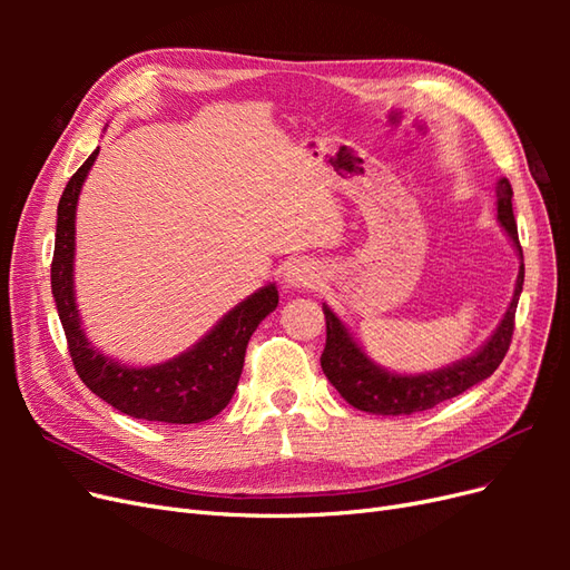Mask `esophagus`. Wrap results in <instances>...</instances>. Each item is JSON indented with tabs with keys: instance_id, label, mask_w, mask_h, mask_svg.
Here are the masks:
<instances>
[{
	"instance_id": "obj_1",
	"label": "esophagus",
	"mask_w": 570,
	"mask_h": 570,
	"mask_svg": "<svg viewBox=\"0 0 570 570\" xmlns=\"http://www.w3.org/2000/svg\"><path fill=\"white\" fill-rule=\"evenodd\" d=\"M321 281V271L314 262L308 258H295L289 262L285 268V285L295 287V289H304V287H314Z\"/></svg>"
}]
</instances>
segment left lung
<instances>
[{
	"label": "left lung",
	"instance_id": "8db88e82",
	"mask_svg": "<svg viewBox=\"0 0 570 570\" xmlns=\"http://www.w3.org/2000/svg\"><path fill=\"white\" fill-rule=\"evenodd\" d=\"M494 189L497 218L502 223V228L509 235L515 252L523 258L519 228H515V218L511 209V183L507 178H499ZM523 275L525 268L521 264L513 297L502 323L497 325L492 337L482 344L473 356L461 358L452 366L416 375L392 373L383 366L373 364L366 352L354 342L344 323L331 312V306L323 304L325 350L321 354V368L327 381L333 383V387L344 396V402H350L358 411L377 413V416H402V413L409 416V413L433 409L440 402L452 400V396L482 383L499 368V364H502L513 335V318L523 289Z\"/></svg>",
	"mask_w": 570,
	"mask_h": 570
}]
</instances>
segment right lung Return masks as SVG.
<instances>
[{
	"label": "right lung",
	"instance_id": "obj_1",
	"mask_svg": "<svg viewBox=\"0 0 570 570\" xmlns=\"http://www.w3.org/2000/svg\"><path fill=\"white\" fill-rule=\"evenodd\" d=\"M95 149L68 180L57 209V239L51 258V295L63 325L68 352L80 381L99 400L132 419L161 423H202L228 406L245 366L252 333L278 306L273 283L256 289L223 316L197 344L157 366H124L101 354L80 327L73 289L76 206L80 187L97 159Z\"/></svg>",
	"mask_w": 570,
	"mask_h": 570
}]
</instances>
